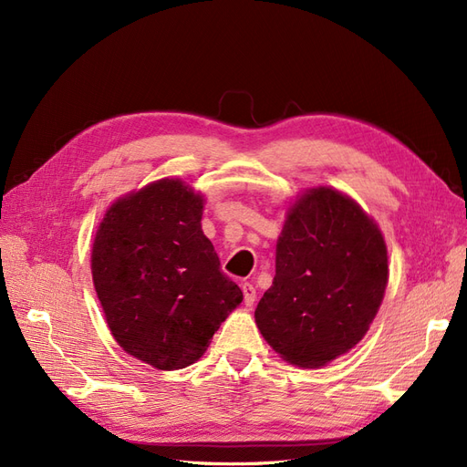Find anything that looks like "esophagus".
<instances>
[{
	"instance_id": "1",
	"label": "esophagus",
	"mask_w": 467,
	"mask_h": 467,
	"mask_svg": "<svg viewBox=\"0 0 467 467\" xmlns=\"http://www.w3.org/2000/svg\"><path fill=\"white\" fill-rule=\"evenodd\" d=\"M244 290V300H245V306H253L257 300V292H255V286L249 285V282H245V285L242 286Z\"/></svg>"
}]
</instances>
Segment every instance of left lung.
Listing matches in <instances>:
<instances>
[{"instance_id": "left-lung-1", "label": "left lung", "mask_w": 467, "mask_h": 467, "mask_svg": "<svg viewBox=\"0 0 467 467\" xmlns=\"http://www.w3.org/2000/svg\"><path fill=\"white\" fill-rule=\"evenodd\" d=\"M386 286L388 249L374 220L343 192L309 189L288 210L257 327L282 358L317 368L362 341Z\"/></svg>"}]
</instances>
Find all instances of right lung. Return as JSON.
Segmentation results:
<instances>
[{"label": "right lung", "instance_id": "right-lung-1", "mask_svg": "<svg viewBox=\"0 0 467 467\" xmlns=\"http://www.w3.org/2000/svg\"><path fill=\"white\" fill-rule=\"evenodd\" d=\"M202 194L160 179L112 204L91 251L93 285L117 343L153 368L199 360L244 300L202 234Z\"/></svg>", "mask_w": 467, "mask_h": 467}]
</instances>
